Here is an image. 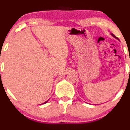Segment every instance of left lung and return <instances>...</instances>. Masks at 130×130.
<instances>
[{"mask_svg": "<svg viewBox=\"0 0 130 130\" xmlns=\"http://www.w3.org/2000/svg\"><path fill=\"white\" fill-rule=\"evenodd\" d=\"M111 35H112V36H113V37H115V38H116V39H118V38H117V37H116V36H115V35H113V34H111Z\"/></svg>", "mask_w": 130, "mask_h": 130, "instance_id": "8db88e82", "label": "left lung"}]
</instances>
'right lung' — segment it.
Returning <instances> with one entry per match:
<instances>
[{
	"label": "right lung",
	"mask_w": 130,
	"mask_h": 130,
	"mask_svg": "<svg viewBox=\"0 0 130 130\" xmlns=\"http://www.w3.org/2000/svg\"><path fill=\"white\" fill-rule=\"evenodd\" d=\"M47 103V101H46L45 103H43V104H45V103Z\"/></svg>",
	"instance_id": "1"
}]
</instances>
